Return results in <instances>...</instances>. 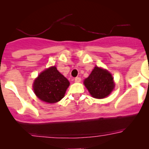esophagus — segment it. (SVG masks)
I'll use <instances>...</instances> for the list:
<instances>
[{"mask_svg":"<svg viewBox=\"0 0 149 149\" xmlns=\"http://www.w3.org/2000/svg\"><path fill=\"white\" fill-rule=\"evenodd\" d=\"M80 81H81V78H80V77H76V78H75V82H76V83H80Z\"/></svg>","mask_w":149,"mask_h":149,"instance_id":"34e87169","label":"esophagus"}]
</instances>
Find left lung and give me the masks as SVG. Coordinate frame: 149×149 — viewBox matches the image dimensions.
<instances>
[{
	"instance_id": "8db88e82",
	"label": "left lung",
	"mask_w": 149,
	"mask_h": 149,
	"mask_svg": "<svg viewBox=\"0 0 149 149\" xmlns=\"http://www.w3.org/2000/svg\"><path fill=\"white\" fill-rule=\"evenodd\" d=\"M84 84L94 98L103 99L110 95L115 85L113 78L107 70L95 66Z\"/></svg>"
}]
</instances>
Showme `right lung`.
<instances>
[{
	"mask_svg": "<svg viewBox=\"0 0 149 149\" xmlns=\"http://www.w3.org/2000/svg\"><path fill=\"white\" fill-rule=\"evenodd\" d=\"M69 86V80L55 66H52L42 71L35 80L33 90L40 100L52 104L59 102L64 97Z\"/></svg>",
	"mask_w": 149,
	"mask_h": 149,
	"instance_id": "obj_1",
	"label": "right lung"
}]
</instances>
